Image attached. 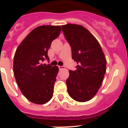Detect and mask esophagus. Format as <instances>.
<instances>
[{"label":"esophagus","mask_w":128,"mask_h":128,"mask_svg":"<svg viewBox=\"0 0 128 128\" xmlns=\"http://www.w3.org/2000/svg\"><path fill=\"white\" fill-rule=\"evenodd\" d=\"M58 68L60 70H62V69H64V68H65V67L63 66H58Z\"/></svg>","instance_id":"obj_1"}]
</instances>
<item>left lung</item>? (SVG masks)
<instances>
[{"label": "left lung", "instance_id": "obj_1", "mask_svg": "<svg viewBox=\"0 0 128 128\" xmlns=\"http://www.w3.org/2000/svg\"><path fill=\"white\" fill-rule=\"evenodd\" d=\"M72 48L77 70H69L66 80L68 93L74 100L86 102L96 96L102 84L106 70V60L96 38L81 25L62 26Z\"/></svg>", "mask_w": 128, "mask_h": 128}]
</instances>
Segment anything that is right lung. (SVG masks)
Returning <instances> with one entry per match:
<instances>
[{"label":"right lung","mask_w":128,"mask_h":128,"mask_svg":"<svg viewBox=\"0 0 128 128\" xmlns=\"http://www.w3.org/2000/svg\"><path fill=\"white\" fill-rule=\"evenodd\" d=\"M60 26H41L30 31L16 50L13 72L20 91L29 101L47 103L53 96L59 68L42 64L47 52L60 33Z\"/></svg>","instance_id":"right-lung-1"}]
</instances>
